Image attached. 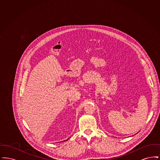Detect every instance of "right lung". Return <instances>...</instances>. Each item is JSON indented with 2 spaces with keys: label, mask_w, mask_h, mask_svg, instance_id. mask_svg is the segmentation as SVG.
<instances>
[{
  "label": "right lung",
  "mask_w": 160,
  "mask_h": 160,
  "mask_svg": "<svg viewBox=\"0 0 160 160\" xmlns=\"http://www.w3.org/2000/svg\"><path fill=\"white\" fill-rule=\"evenodd\" d=\"M68 140V139H67V140ZM65 141H66V140H65Z\"/></svg>",
  "instance_id": "add662e5"
}]
</instances>
